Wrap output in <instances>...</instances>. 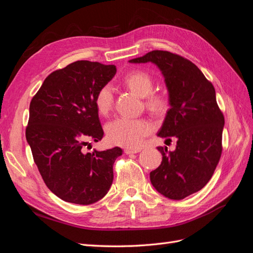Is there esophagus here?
I'll return each mask as SVG.
<instances>
[{
  "instance_id": "esophagus-1",
  "label": "esophagus",
  "mask_w": 253,
  "mask_h": 253,
  "mask_svg": "<svg viewBox=\"0 0 253 253\" xmlns=\"http://www.w3.org/2000/svg\"><path fill=\"white\" fill-rule=\"evenodd\" d=\"M140 151H141V149H128V148L125 149L126 154H135V153H138Z\"/></svg>"
}]
</instances>
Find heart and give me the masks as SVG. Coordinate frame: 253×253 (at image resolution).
<instances>
[{
	"label": "heart",
	"instance_id": "b5f03b06",
	"mask_svg": "<svg viewBox=\"0 0 253 253\" xmlns=\"http://www.w3.org/2000/svg\"><path fill=\"white\" fill-rule=\"evenodd\" d=\"M129 89L140 97H144L145 106L154 114H165L170 106V98L163 91H153L154 82L152 76L141 70H134L122 78ZM94 103L98 113L108 116L114 103L113 89L110 85H103L97 90ZM152 131L151 122L143 118L119 117L106 126V134L110 141L126 148H136L145 136Z\"/></svg>",
	"mask_w": 253,
	"mask_h": 253
}]
</instances>
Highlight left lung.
I'll return each mask as SVG.
<instances>
[{
    "instance_id": "obj_1",
    "label": "left lung",
    "mask_w": 253,
    "mask_h": 253,
    "mask_svg": "<svg viewBox=\"0 0 253 253\" xmlns=\"http://www.w3.org/2000/svg\"><path fill=\"white\" fill-rule=\"evenodd\" d=\"M131 63H155L165 76L171 109L159 137L177 140L175 151L158 147L163 162L150 173L160 194L179 201L202 190L216 169L223 144L224 115L213 84L194 63L167 50H152Z\"/></svg>"
}]
</instances>
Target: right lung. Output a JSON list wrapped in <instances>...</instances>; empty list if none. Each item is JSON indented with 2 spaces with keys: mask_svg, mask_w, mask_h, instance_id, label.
<instances>
[{
  "mask_svg": "<svg viewBox=\"0 0 253 253\" xmlns=\"http://www.w3.org/2000/svg\"><path fill=\"white\" fill-rule=\"evenodd\" d=\"M115 74V65L76 61L49 74L30 101L27 142L45 185L64 202L94 204L112 186L122 150L86 153L83 147L102 139L94 98Z\"/></svg>",
  "mask_w": 253,
  "mask_h": 253,
  "instance_id": "obj_1",
  "label": "right lung"
}]
</instances>
